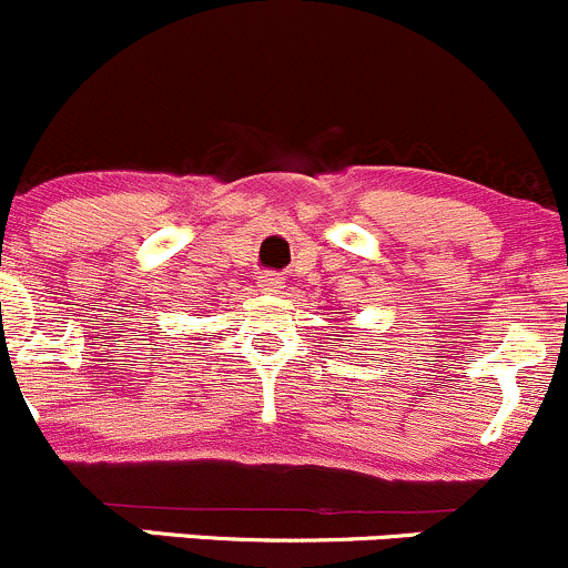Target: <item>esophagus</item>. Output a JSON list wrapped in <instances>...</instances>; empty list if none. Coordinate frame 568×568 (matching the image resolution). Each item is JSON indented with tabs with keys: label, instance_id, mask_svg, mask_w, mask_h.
<instances>
[{
	"label": "esophagus",
	"instance_id": "34e87169",
	"mask_svg": "<svg viewBox=\"0 0 568 568\" xmlns=\"http://www.w3.org/2000/svg\"><path fill=\"white\" fill-rule=\"evenodd\" d=\"M283 288H285V283H283V277H280V274H274V272L261 274V291H263V294H280Z\"/></svg>",
	"mask_w": 568,
	"mask_h": 568
}]
</instances>
